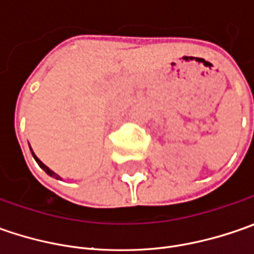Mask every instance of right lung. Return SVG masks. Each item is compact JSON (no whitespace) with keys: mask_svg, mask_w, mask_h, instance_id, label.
<instances>
[{"mask_svg":"<svg viewBox=\"0 0 254 254\" xmlns=\"http://www.w3.org/2000/svg\"><path fill=\"white\" fill-rule=\"evenodd\" d=\"M32 155H34L35 161H36V162H38V164H39V167H41V168H42V170H44L45 172L48 174V175H51V177H54V178H59V175H58V174H55V172H54V171H52V170H49V168H48V167L45 165L44 162L41 161V160H39V158H38V157L35 155L34 152H32Z\"/></svg>","mask_w":254,"mask_h":254,"instance_id":"right-lung-1","label":"right lung"}]
</instances>
